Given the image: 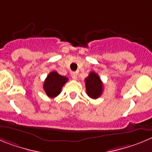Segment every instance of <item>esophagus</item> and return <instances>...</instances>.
I'll return each instance as SVG.
<instances>
[{
	"label": "esophagus",
	"mask_w": 152,
	"mask_h": 152,
	"mask_svg": "<svg viewBox=\"0 0 152 152\" xmlns=\"http://www.w3.org/2000/svg\"><path fill=\"white\" fill-rule=\"evenodd\" d=\"M71 76L73 80H77V73L75 72H71Z\"/></svg>",
	"instance_id": "esophagus-1"
}]
</instances>
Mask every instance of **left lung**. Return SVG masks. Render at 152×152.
Instances as JSON below:
<instances>
[{"instance_id": "left-lung-1", "label": "left lung", "mask_w": 152, "mask_h": 152, "mask_svg": "<svg viewBox=\"0 0 152 152\" xmlns=\"http://www.w3.org/2000/svg\"><path fill=\"white\" fill-rule=\"evenodd\" d=\"M86 89L87 95L92 99L99 98L103 91V85L99 76L95 72H91L86 78Z\"/></svg>"}]
</instances>
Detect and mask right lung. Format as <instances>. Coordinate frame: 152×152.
Segmentation results:
<instances>
[{
  "label": "right lung",
  "mask_w": 152,
  "mask_h": 152,
  "mask_svg": "<svg viewBox=\"0 0 152 152\" xmlns=\"http://www.w3.org/2000/svg\"><path fill=\"white\" fill-rule=\"evenodd\" d=\"M68 81V78L60 75L56 71L50 72L43 83V89L50 98H54L60 94L62 87Z\"/></svg>",
  "instance_id": "1"
}]
</instances>
